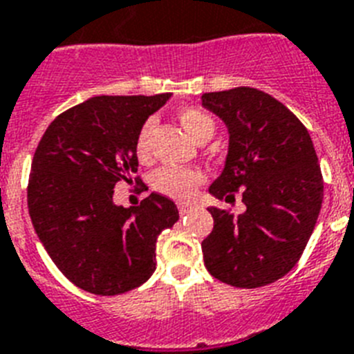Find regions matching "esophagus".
<instances>
[{
    "label": "esophagus",
    "mask_w": 354,
    "mask_h": 354,
    "mask_svg": "<svg viewBox=\"0 0 354 354\" xmlns=\"http://www.w3.org/2000/svg\"><path fill=\"white\" fill-rule=\"evenodd\" d=\"M177 206H179L180 215H186V213H189V212H192V208H194V206H192L189 203H179Z\"/></svg>",
    "instance_id": "1"
}]
</instances>
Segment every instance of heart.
I'll list each match as a JSON object with an SVG mask.
<instances>
[{
    "mask_svg": "<svg viewBox=\"0 0 354 354\" xmlns=\"http://www.w3.org/2000/svg\"><path fill=\"white\" fill-rule=\"evenodd\" d=\"M180 127L186 130L194 141H209L215 133V121L198 108H184L179 112ZM153 119H148L139 130L136 141V153L141 160L148 159L150 153V137L153 131ZM204 175L195 168H183V166H162L151 175V186L162 195H168L177 201H188L194 197L197 188L203 184Z\"/></svg>",
    "mask_w": 354,
    "mask_h": 354,
    "instance_id": "b5f03b06",
    "label": "heart"
}]
</instances>
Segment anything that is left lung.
Here are the masks:
<instances>
[{
    "instance_id": "obj_1",
    "label": "left lung",
    "mask_w": 354,
    "mask_h": 354,
    "mask_svg": "<svg viewBox=\"0 0 354 354\" xmlns=\"http://www.w3.org/2000/svg\"><path fill=\"white\" fill-rule=\"evenodd\" d=\"M227 128L223 174L209 194L235 198L246 212L209 208L213 232L203 241L206 270L235 288H261L299 262L324 198L322 171L302 122L270 93L250 86L201 95Z\"/></svg>"
}]
</instances>
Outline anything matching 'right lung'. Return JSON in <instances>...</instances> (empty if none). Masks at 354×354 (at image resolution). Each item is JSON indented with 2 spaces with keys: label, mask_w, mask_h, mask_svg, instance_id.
Returning a JSON list of instances; mask_svg holds the SVG:
<instances>
[{
  "label": "right lung",
  "mask_w": 354,
  "mask_h": 354,
  "mask_svg": "<svg viewBox=\"0 0 354 354\" xmlns=\"http://www.w3.org/2000/svg\"><path fill=\"white\" fill-rule=\"evenodd\" d=\"M170 97L97 95L55 118L37 145L26 195L32 224L61 273L88 293L145 284L157 236L179 221L174 201L159 194L130 208L113 203L115 184L131 183L139 166V130Z\"/></svg>",
  "instance_id": "obj_1"
}]
</instances>
